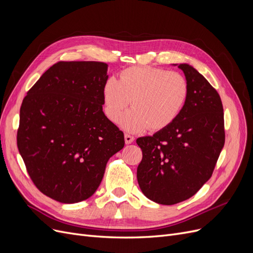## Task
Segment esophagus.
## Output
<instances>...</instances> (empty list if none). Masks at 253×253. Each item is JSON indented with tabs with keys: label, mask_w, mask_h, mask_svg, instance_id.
I'll use <instances>...</instances> for the list:
<instances>
[{
	"label": "esophagus",
	"mask_w": 253,
	"mask_h": 253,
	"mask_svg": "<svg viewBox=\"0 0 253 253\" xmlns=\"http://www.w3.org/2000/svg\"><path fill=\"white\" fill-rule=\"evenodd\" d=\"M125 141H126V144L132 143L134 141V137L131 136V135H128V134H125Z\"/></svg>",
	"instance_id": "esophagus-1"
}]
</instances>
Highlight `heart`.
Returning <instances> with one entry per match:
<instances>
[{"mask_svg":"<svg viewBox=\"0 0 253 253\" xmlns=\"http://www.w3.org/2000/svg\"><path fill=\"white\" fill-rule=\"evenodd\" d=\"M189 96L187 79L177 72L152 66H131L120 79H106L103 85L104 112L117 121L122 111L131 102L132 110L118 120L127 132L144 128L159 131L169 126L185 106Z\"/></svg>","mask_w":253,"mask_h":253,"instance_id":"b5f03b06","label":"heart"}]
</instances>
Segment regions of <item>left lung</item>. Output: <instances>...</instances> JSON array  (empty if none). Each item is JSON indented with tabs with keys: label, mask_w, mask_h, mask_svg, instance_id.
I'll return each instance as SVG.
<instances>
[{
	"label": "left lung",
	"mask_w": 253,
	"mask_h": 253,
	"mask_svg": "<svg viewBox=\"0 0 253 253\" xmlns=\"http://www.w3.org/2000/svg\"><path fill=\"white\" fill-rule=\"evenodd\" d=\"M188 100L174 122L137 138L142 159L137 180L149 200L175 205L188 200L212 176L225 143L224 109L217 90L188 64Z\"/></svg>",
	"instance_id": "left-lung-1"
}]
</instances>
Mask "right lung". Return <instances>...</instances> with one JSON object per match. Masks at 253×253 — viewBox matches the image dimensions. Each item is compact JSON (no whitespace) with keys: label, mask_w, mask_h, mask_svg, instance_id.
<instances>
[{"label":"right lung","mask_w":253,"mask_h":253,"mask_svg":"<svg viewBox=\"0 0 253 253\" xmlns=\"http://www.w3.org/2000/svg\"><path fill=\"white\" fill-rule=\"evenodd\" d=\"M106 72L98 61H59L23 99L18 149L35 186L57 202L87 200L125 147L124 132L102 111Z\"/></svg>","instance_id":"1"}]
</instances>
